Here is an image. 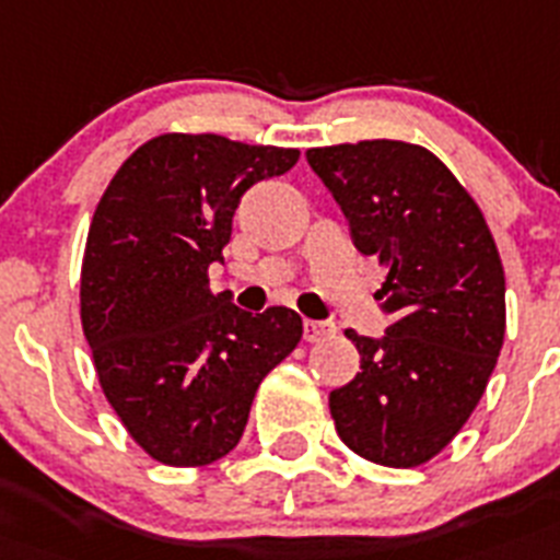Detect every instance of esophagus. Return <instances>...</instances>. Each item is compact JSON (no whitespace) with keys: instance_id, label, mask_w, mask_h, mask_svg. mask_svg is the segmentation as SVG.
I'll use <instances>...</instances> for the list:
<instances>
[{"instance_id":"obj_1","label":"esophagus","mask_w":560,"mask_h":560,"mask_svg":"<svg viewBox=\"0 0 560 560\" xmlns=\"http://www.w3.org/2000/svg\"><path fill=\"white\" fill-rule=\"evenodd\" d=\"M332 332H336V324L332 322H316V318L304 322V338L307 341H322V338L332 336Z\"/></svg>"}]
</instances>
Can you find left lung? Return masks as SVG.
<instances>
[{
	"mask_svg": "<svg viewBox=\"0 0 560 560\" xmlns=\"http://www.w3.org/2000/svg\"><path fill=\"white\" fill-rule=\"evenodd\" d=\"M364 256L387 265L382 338L347 330L361 373L330 393L352 453L418 467L467 424L504 345V267L481 210L427 148L373 139L307 150Z\"/></svg>",
	"mask_w": 560,
	"mask_h": 560,
	"instance_id": "1",
	"label": "left lung"
}]
</instances>
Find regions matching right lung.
I'll use <instances>...</instances> for the list:
<instances>
[{
	"instance_id": "obj_1",
	"label": "right lung",
	"mask_w": 560,
	"mask_h": 560,
	"mask_svg": "<svg viewBox=\"0 0 560 560\" xmlns=\"http://www.w3.org/2000/svg\"><path fill=\"white\" fill-rule=\"evenodd\" d=\"M299 150L164 133L107 185L82 261V327L107 401L150 458L201 467L242 439L267 373L302 341L290 307L247 313L210 290L233 213Z\"/></svg>"
}]
</instances>
